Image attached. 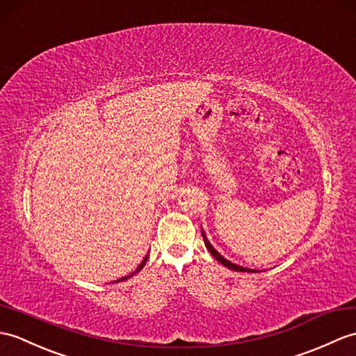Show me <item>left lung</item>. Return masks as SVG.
Instances as JSON below:
<instances>
[{
  "instance_id": "obj_1",
  "label": "left lung",
  "mask_w": 356,
  "mask_h": 356,
  "mask_svg": "<svg viewBox=\"0 0 356 356\" xmlns=\"http://www.w3.org/2000/svg\"><path fill=\"white\" fill-rule=\"evenodd\" d=\"M202 232H203V230H202ZM203 239H204V245L206 247H208V250L211 252V254L213 256V258H216L220 264H222V266H225V267H227V268H230V270H235V271H243V273H256L254 270H250V268H244V267H239V266H236V264H232V262H230V261H227V259H225V258H222V256L216 250V249H213V247L209 244V241H208V239H206V236H204V234H203Z\"/></svg>"
}]
</instances>
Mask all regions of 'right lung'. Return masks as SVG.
I'll return each mask as SVG.
<instances>
[{
  "label": "right lung",
  "mask_w": 356,
  "mask_h": 356,
  "mask_svg": "<svg viewBox=\"0 0 356 356\" xmlns=\"http://www.w3.org/2000/svg\"><path fill=\"white\" fill-rule=\"evenodd\" d=\"M145 262H147V256H145V258H144V261L139 264V266H138V268H136V271H134V273H130V275H129V276H126V277H122V279H118V280H115V282H121V280H126V279H129V277H131V276H135L138 271H140V270H143V267L145 266Z\"/></svg>",
  "instance_id": "add662e5"
}]
</instances>
